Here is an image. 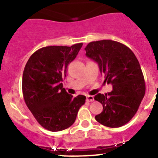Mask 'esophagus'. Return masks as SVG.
I'll list each match as a JSON object with an SVG mask.
<instances>
[{"mask_svg": "<svg viewBox=\"0 0 158 158\" xmlns=\"http://www.w3.org/2000/svg\"><path fill=\"white\" fill-rule=\"evenodd\" d=\"M86 101L89 102H93L94 97L92 96V95H88V96H86Z\"/></svg>", "mask_w": 158, "mask_h": 158, "instance_id": "obj_1", "label": "esophagus"}]
</instances>
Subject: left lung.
I'll use <instances>...</instances> for the list:
<instances>
[{"instance_id":"8db88e82","label":"left lung","mask_w":158,"mask_h":158,"mask_svg":"<svg viewBox=\"0 0 158 158\" xmlns=\"http://www.w3.org/2000/svg\"><path fill=\"white\" fill-rule=\"evenodd\" d=\"M85 50V56L98 63L104 82L113 85L111 92L94 98L103 106L95 120L109 128L123 126L136 114L145 94L138 59L128 47L110 40L89 43Z\"/></svg>"}]
</instances>
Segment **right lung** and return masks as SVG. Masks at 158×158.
Masks as SVG:
<instances>
[{
    "label": "right lung",
    "mask_w": 158,
    "mask_h": 158,
    "mask_svg": "<svg viewBox=\"0 0 158 158\" xmlns=\"http://www.w3.org/2000/svg\"><path fill=\"white\" fill-rule=\"evenodd\" d=\"M82 44L71 47L49 46L36 50L23 73L22 91L27 106L38 123L50 131L68 128L75 122L85 96L73 98L63 87L68 65Z\"/></svg>",
    "instance_id": "1"
}]
</instances>
